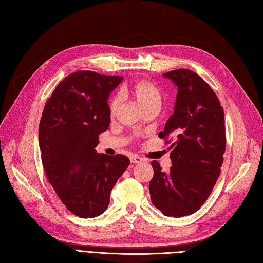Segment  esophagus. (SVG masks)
<instances>
[{"label": "esophagus", "mask_w": 263, "mask_h": 263, "mask_svg": "<svg viewBox=\"0 0 263 263\" xmlns=\"http://www.w3.org/2000/svg\"><path fill=\"white\" fill-rule=\"evenodd\" d=\"M143 160H144L143 158L139 157V156H136V155L132 156V157H130V162H132V164H139V162H141Z\"/></svg>", "instance_id": "34e87169"}]
</instances>
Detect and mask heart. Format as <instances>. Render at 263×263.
I'll return each instance as SVG.
<instances>
[{
    "label": "heart",
    "mask_w": 263,
    "mask_h": 263,
    "mask_svg": "<svg viewBox=\"0 0 263 263\" xmlns=\"http://www.w3.org/2000/svg\"><path fill=\"white\" fill-rule=\"evenodd\" d=\"M128 93L143 109L151 107V106L161 105V94L159 89L149 81H138L134 83L128 88ZM120 99L118 96H115L110 99L108 105L110 114H115L117 111Z\"/></svg>",
    "instance_id": "heart-1"
}]
</instances>
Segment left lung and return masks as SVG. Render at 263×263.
Segmentation results:
<instances>
[{
  "instance_id": "8db88e82",
  "label": "left lung",
  "mask_w": 263,
  "mask_h": 263,
  "mask_svg": "<svg viewBox=\"0 0 263 263\" xmlns=\"http://www.w3.org/2000/svg\"><path fill=\"white\" fill-rule=\"evenodd\" d=\"M178 88L174 114L158 136L170 145V172L153 160L149 194L156 208L179 218L199 210L215 187L226 151L224 114L215 91L194 70L164 74Z\"/></svg>"
}]
</instances>
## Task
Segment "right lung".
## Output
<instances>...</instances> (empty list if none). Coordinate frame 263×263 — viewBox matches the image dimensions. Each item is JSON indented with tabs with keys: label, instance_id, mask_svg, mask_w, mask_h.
Here are the masks:
<instances>
[{
	"label": "right lung",
	"instance_id": "add662e5",
	"mask_svg": "<svg viewBox=\"0 0 263 263\" xmlns=\"http://www.w3.org/2000/svg\"><path fill=\"white\" fill-rule=\"evenodd\" d=\"M123 76L77 70L47 99L39 127L42 164L56 195L75 216L94 218L107 209L112 187L129 166L124 155L98 154L107 130V99Z\"/></svg>",
	"mask_w": 263,
	"mask_h": 263
}]
</instances>
